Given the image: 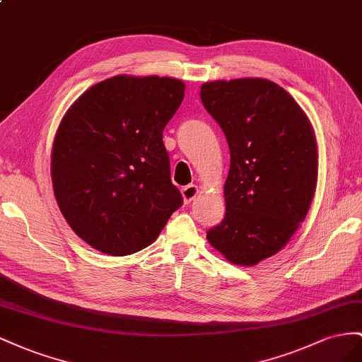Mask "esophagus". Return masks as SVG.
<instances>
[{
  "mask_svg": "<svg viewBox=\"0 0 362 362\" xmlns=\"http://www.w3.org/2000/svg\"><path fill=\"white\" fill-rule=\"evenodd\" d=\"M199 188L195 187V185H187V187L182 188V195H183V202L185 203H191L194 200L195 195H197Z\"/></svg>",
  "mask_w": 362,
  "mask_h": 362,
  "instance_id": "1",
  "label": "esophagus"
}]
</instances>
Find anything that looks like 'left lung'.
Wrapping results in <instances>:
<instances>
[{
    "label": "left lung",
    "instance_id": "8db88e82",
    "mask_svg": "<svg viewBox=\"0 0 362 362\" xmlns=\"http://www.w3.org/2000/svg\"><path fill=\"white\" fill-rule=\"evenodd\" d=\"M200 97L230 150L224 218L206 236L227 261L256 265L284 249L309 211L318 165L314 130L270 80L208 81Z\"/></svg>",
    "mask_w": 362,
    "mask_h": 362
}]
</instances>
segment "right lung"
I'll list each match as a JSON object with an SVG mask.
<instances>
[{
    "instance_id": "right-lung-1",
    "label": "right lung",
    "mask_w": 362,
    "mask_h": 362,
    "mask_svg": "<svg viewBox=\"0 0 362 362\" xmlns=\"http://www.w3.org/2000/svg\"><path fill=\"white\" fill-rule=\"evenodd\" d=\"M185 83L115 76L69 107L51 153L59 208L81 240L110 256L146 249L182 203L162 132Z\"/></svg>"
}]
</instances>
